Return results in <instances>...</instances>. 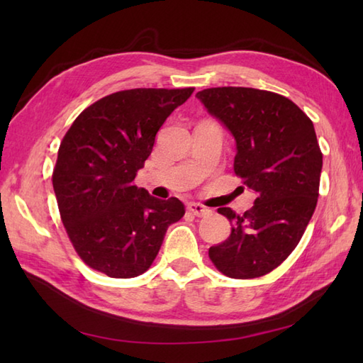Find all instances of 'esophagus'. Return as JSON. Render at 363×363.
Listing matches in <instances>:
<instances>
[{"instance_id":"1","label":"esophagus","mask_w":363,"mask_h":363,"mask_svg":"<svg viewBox=\"0 0 363 363\" xmlns=\"http://www.w3.org/2000/svg\"><path fill=\"white\" fill-rule=\"evenodd\" d=\"M187 209L194 215H196V217H207V215L212 213L211 209H207V207H204L203 204H199V203H189Z\"/></svg>"}]
</instances>
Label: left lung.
Wrapping results in <instances>:
<instances>
[{"label": "left lung", "instance_id": "obj_1", "mask_svg": "<svg viewBox=\"0 0 363 363\" xmlns=\"http://www.w3.org/2000/svg\"><path fill=\"white\" fill-rule=\"evenodd\" d=\"M196 98L233 134L234 172L256 191L243 215L220 207L233 229L211 246L209 257L234 279L264 276L296 248L317 207L323 154L313 123L289 98L267 90L215 87Z\"/></svg>", "mask_w": 363, "mask_h": 363}]
</instances>
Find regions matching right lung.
I'll return each mask as SVG.
<instances>
[{"label": "right lung", "mask_w": 363, "mask_h": 363, "mask_svg": "<svg viewBox=\"0 0 363 363\" xmlns=\"http://www.w3.org/2000/svg\"><path fill=\"white\" fill-rule=\"evenodd\" d=\"M195 89H133L107 95L73 121L52 172L60 218L76 252L109 277H135L156 259L186 211L134 186L156 134Z\"/></svg>", "instance_id": "add662e5"}]
</instances>
